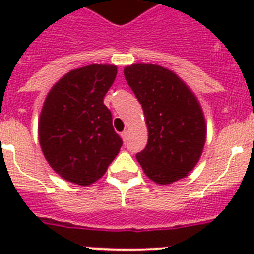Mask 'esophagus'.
Returning <instances> with one entry per match:
<instances>
[{
	"instance_id": "1",
	"label": "esophagus",
	"mask_w": 254,
	"mask_h": 254,
	"mask_svg": "<svg viewBox=\"0 0 254 254\" xmlns=\"http://www.w3.org/2000/svg\"><path fill=\"white\" fill-rule=\"evenodd\" d=\"M127 135H129V131H127V130H125V131H123V133H121V138H123L124 142H127Z\"/></svg>"
}]
</instances>
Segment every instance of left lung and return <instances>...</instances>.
<instances>
[{"label":"left lung","instance_id":"1","mask_svg":"<svg viewBox=\"0 0 254 254\" xmlns=\"http://www.w3.org/2000/svg\"><path fill=\"white\" fill-rule=\"evenodd\" d=\"M124 75L142 105L149 131L146 147L137 153L143 173L158 185L186 178L199 162L207 135L196 96L162 65L134 63Z\"/></svg>","mask_w":254,"mask_h":254}]
</instances>
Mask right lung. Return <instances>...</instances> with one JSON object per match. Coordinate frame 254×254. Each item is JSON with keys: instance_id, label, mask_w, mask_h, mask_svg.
<instances>
[{"instance_id": "1", "label": "right lung", "mask_w": 254, "mask_h": 254, "mask_svg": "<svg viewBox=\"0 0 254 254\" xmlns=\"http://www.w3.org/2000/svg\"><path fill=\"white\" fill-rule=\"evenodd\" d=\"M116 75L113 64L72 69L54 84L43 103L38 121L41 149L54 171L71 183H95L121 149L123 139L104 105Z\"/></svg>"}]
</instances>
